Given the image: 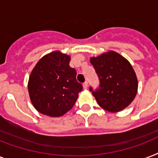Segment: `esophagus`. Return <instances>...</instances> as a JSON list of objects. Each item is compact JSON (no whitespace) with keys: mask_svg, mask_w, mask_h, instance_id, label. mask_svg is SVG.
<instances>
[{"mask_svg":"<svg viewBox=\"0 0 158 158\" xmlns=\"http://www.w3.org/2000/svg\"><path fill=\"white\" fill-rule=\"evenodd\" d=\"M83 87H84V89H88V82H84V84H83Z\"/></svg>","mask_w":158,"mask_h":158,"instance_id":"1","label":"esophagus"}]
</instances>
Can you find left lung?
Listing matches in <instances>:
<instances>
[{
  "instance_id": "obj_1",
  "label": "left lung",
  "mask_w": 158,
  "mask_h": 158,
  "mask_svg": "<svg viewBox=\"0 0 158 158\" xmlns=\"http://www.w3.org/2000/svg\"><path fill=\"white\" fill-rule=\"evenodd\" d=\"M91 64L98 76L100 85L89 90L104 110L117 112L130 105L136 96L138 80L132 65L120 54L110 51L92 57Z\"/></svg>"
}]
</instances>
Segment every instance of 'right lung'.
Returning a JSON list of instances; mask_svg holds the SVG:
<instances>
[{
  "label": "right lung",
  "instance_id": "right-lung-1",
  "mask_svg": "<svg viewBox=\"0 0 158 158\" xmlns=\"http://www.w3.org/2000/svg\"><path fill=\"white\" fill-rule=\"evenodd\" d=\"M69 61V56L53 52L44 56L31 73L28 85L31 102L43 115L58 117L68 112L83 89Z\"/></svg>",
  "mask_w": 158,
  "mask_h": 158
}]
</instances>
